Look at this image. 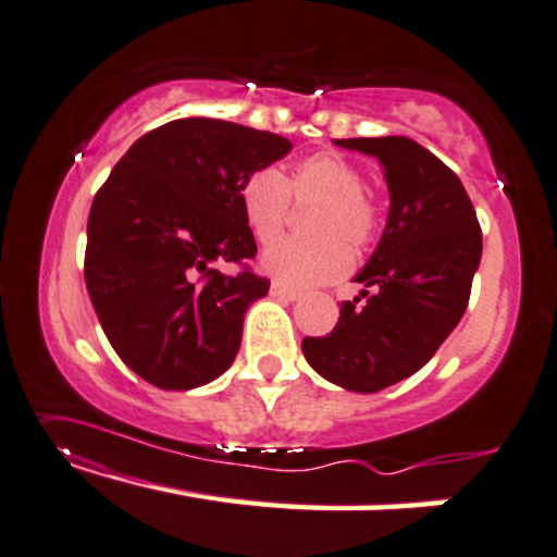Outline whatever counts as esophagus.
Segmentation results:
<instances>
[{
  "instance_id": "obj_1",
  "label": "esophagus",
  "mask_w": 557,
  "mask_h": 557,
  "mask_svg": "<svg viewBox=\"0 0 557 557\" xmlns=\"http://www.w3.org/2000/svg\"><path fill=\"white\" fill-rule=\"evenodd\" d=\"M270 295H272V297H277V300H285V302H295V300H300V293H297V289H289L287 285H282V282H272Z\"/></svg>"
}]
</instances>
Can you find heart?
I'll list each match as a JSON object with an SVG mask.
<instances>
[{"label": "heart", "instance_id": "obj_1", "mask_svg": "<svg viewBox=\"0 0 557 557\" xmlns=\"http://www.w3.org/2000/svg\"><path fill=\"white\" fill-rule=\"evenodd\" d=\"M362 170L337 152H318L295 164L289 180L275 168L255 170L239 187V205L260 243H272L285 227L289 199L314 202L307 232L264 250L260 268L287 287H314L350 270L352 250H364L377 235L375 199L362 189Z\"/></svg>", "mask_w": 557, "mask_h": 557}]
</instances>
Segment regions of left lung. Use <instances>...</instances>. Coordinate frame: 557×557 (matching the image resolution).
<instances>
[{
    "instance_id": "left-lung-1",
    "label": "left lung",
    "mask_w": 557,
    "mask_h": 557,
    "mask_svg": "<svg viewBox=\"0 0 557 557\" xmlns=\"http://www.w3.org/2000/svg\"><path fill=\"white\" fill-rule=\"evenodd\" d=\"M335 145L375 157L389 212L375 252L355 275L364 289L339 305L330 335L302 339V352L332 385L377 393L414 375L458 327L483 257V232L458 174L414 139Z\"/></svg>"
}]
</instances>
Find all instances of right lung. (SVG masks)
<instances>
[{
	"label": "right lung",
	"instance_id": "right-lung-1",
	"mask_svg": "<svg viewBox=\"0 0 557 557\" xmlns=\"http://www.w3.org/2000/svg\"><path fill=\"white\" fill-rule=\"evenodd\" d=\"M289 149L245 124L174 120L139 137L95 195L87 293L114 352L149 385L193 389L235 362L270 280L214 264L255 257L239 187Z\"/></svg>",
	"mask_w": 557,
	"mask_h": 557
}]
</instances>
